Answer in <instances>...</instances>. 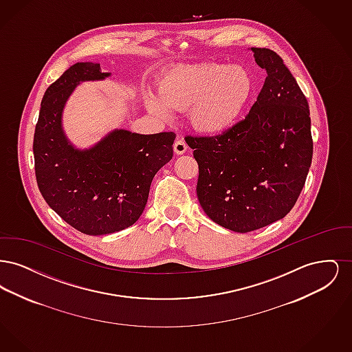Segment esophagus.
Masks as SVG:
<instances>
[{
  "label": "esophagus",
  "instance_id": "34e87169",
  "mask_svg": "<svg viewBox=\"0 0 352 352\" xmlns=\"http://www.w3.org/2000/svg\"><path fill=\"white\" fill-rule=\"evenodd\" d=\"M173 148H174L175 154H184V151H187V145H186L184 138H177Z\"/></svg>",
  "mask_w": 352,
  "mask_h": 352
}]
</instances>
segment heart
I'll list each match as a JSON object with an SVG mask.
<instances>
[{
	"label": "heart",
	"instance_id": "heart-1",
	"mask_svg": "<svg viewBox=\"0 0 352 352\" xmlns=\"http://www.w3.org/2000/svg\"><path fill=\"white\" fill-rule=\"evenodd\" d=\"M253 88L251 74L240 66L203 63L170 69L158 95L146 98L148 109L166 118L190 109V122L201 133L218 134L234 125Z\"/></svg>",
	"mask_w": 352,
	"mask_h": 352
}]
</instances>
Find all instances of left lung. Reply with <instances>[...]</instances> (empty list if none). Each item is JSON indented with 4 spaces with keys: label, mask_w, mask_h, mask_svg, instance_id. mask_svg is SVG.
I'll use <instances>...</instances> for the list:
<instances>
[{
    "label": "left lung",
    "mask_w": 352,
    "mask_h": 352,
    "mask_svg": "<svg viewBox=\"0 0 352 352\" xmlns=\"http://www.w3.org/2000/svg\"><path fill=\"white\" fill-rule=\"evenodd\" d=\"M251 50L268 75L250 113L218 135H186L199 166L201 208L240 234L290 212L313 158L310 111L300 85L274 51Z\"/></svg>",
    "instance_id": "left-lung-1"
}]
</instances>
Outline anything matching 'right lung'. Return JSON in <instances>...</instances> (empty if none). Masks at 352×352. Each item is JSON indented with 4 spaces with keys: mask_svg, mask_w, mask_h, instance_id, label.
<instances>
[{
    "mask_svg": "<svg viewBox=\"0 0 352 352\" xmlns=\"http://www.w3.org/2000/svg\"><path fill=\"white\" fill-rule=\"evenodd\" d=\"M99 63L80 62L46 89L34 133L36 184L51 208L85 234L118 232L141 217L155 173L173 158L174 132L113 131L78 151L62 129V111L74 88L101 80Z\"/></svg>",
    "mask_w": 352,
    "mask_h": 352,
    "instance_id": "right-lung-1",
    "label": "right lung"
}]
</instances>
